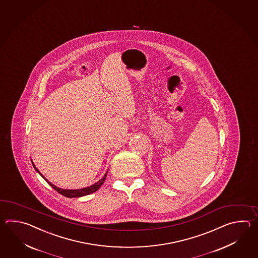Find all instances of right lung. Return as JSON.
I'll list each match as a JSON object with an SVG mask.
<instances>
[{"instance_id":"obj_1","label":"right lung","mask_w":258,"mask_h":258,"mask_svg":"<svg viewBox=\"0 0 258 258\" xmlns=\"http://www.w3.org/2000/svg\"><path fill=\"white\" fill-rule=\"evenodd\" d=\"M32 164H33V163H32ZM33 166L34 168H35V170H37L39 173V170L35 167V165L33 164ZM107 173H108V171L105 173L104 177H103L101 180H99L98 182H96L93 185L87 187V188H83V189H77V190H64V189H60L59 187H56L55 185H53V184H52L51 182H49L48 180H46V179L44 178L43 175H41V173H39V174L43 177L44 179H45V181H47L49 185L54 189L55 191H57V192L60 194L61 196L66 197V198H80V197L88 196V195H90V194H92V192L98 191L99 189V187L101 186L102 183L104 182L105 179H106V177H107Z\"/></svg>"}]
</instances>
